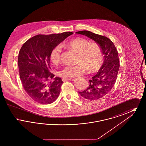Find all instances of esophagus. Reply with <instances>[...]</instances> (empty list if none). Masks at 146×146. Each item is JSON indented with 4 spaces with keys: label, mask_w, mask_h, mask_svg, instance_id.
<instances>
[{
    "label": "esophagus",
    "mask_w": 146,
    "mask_h": 146,
    "mask_svg": "<svg viewBox=\"0 0 146 146\" xmlns=\"http://www.w3.org/2000/svg\"><path fill=\"white\" fill-rule=\"evenodd\" d=\"M72 79V78H62V80L63 82H65V81H67V80H70Z\"/></svg>",
    "instance_id": "1"
}]
</instances>
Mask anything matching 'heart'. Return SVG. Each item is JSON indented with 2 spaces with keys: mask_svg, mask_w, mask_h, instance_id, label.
<instances>
[{
  "mask_svg": "<svg viewBox=\"0 0 146 146\" xmlns=\"http://www.w3.org/2000/svg\"><path fill=\"white\" fill-rule=\"evenodd\" d=\"M69 49L78 52V62L76 65H68L58 71V75L63 77H76L86 73L89 69L96 72L100 68L103 62V55L100 46L96 43H90L83 38H76L66 42ZM62 47L54 46L50 51V58L56 64L61 60Z\"/></svg>",
  "mask_w": 146,
  "mask_h": 146,
  "instance_id": "heart-1",
  "label": "heart"
}]
</instances>
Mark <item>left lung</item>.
<instances>
[{
    "label": "left lung",
    "instance_id": "obj_1",
    "mask_svg": "<svg viewBox=\"0 0 146 146\" xmlns=\"http://www.w3.org/2000/svg\"><path fill=\"white\" fill-rule=\"evenodd\" d=\"M76 33L83 35L94 40L100 46L104 55V63L97 74L89 80V86L85 90L78 92L87 100H99L111 90L115 83L120 66L117 50L107 37L88 31H79Z\"/></svg>",
    "mask_w": 146,
    "mask_h": 146
}]
</instances>
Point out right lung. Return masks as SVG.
<instances>
[{
  "label": "right lung",
  "instance_id": "1",
  "mask_svg": "<svg viewBox=\"0 0 146 146\" xmlns=\"http://www.w3.org/2000/svg\"><path fill=\"white\" fill-rule=\"evenodd\" d=\"M73 34L67 32L37 35L21 47L18 57L20 79L28 96L36 102L50 104L58 97L63 82L50 72V53L54 46ZM52 79V82L47 83Z\"/></svg>",
  "mask_w": 146,
  "mask_h": 146
}]
</instances>
